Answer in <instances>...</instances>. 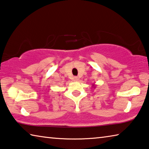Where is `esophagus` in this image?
<instances>
[{"instance_id": "esophagus-1", "label": "esophagus", "mask_w": 149, "mask_h": 149, "mask_svg": "<svg viewBox=\"0 0 149 149\" xmlns=\"http://www.w3.org/2000/svg\"><path fill=\"white\" fill-rule=\"evenodd\" d=\"M79 77H74V81H79Z\"/></svg>"}]
</instances>
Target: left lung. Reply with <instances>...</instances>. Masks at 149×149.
I'll return each mask as SVG.
<instances>
[{
    "label": "left lung",
    "mask_w": 149,
    "mask_h": 149,
    "mask_svg": "<svg viewBox=\"0 0 149 149\" xmlns=\"http://www.w3.org/2000/svg\"><path fill=\"white\" fill-rule=\"evenodd\" d=\"M93 86L94 87H95V85H94V84H93Z\"/></svg>",
    "instance_id": "left-lung-1"
}]
</instances>
